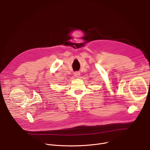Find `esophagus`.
Wrapping results in <instances>:
<instances>
[{"label": "esophagus", "mask_w": 150, "mask_h": 150, "mask_svg": "<svg viewBox=\"0 0 150 150\" xmlns=\"http://www.w3.org/2000/svg\"><path fill=\"white\" fill-rule=\"evenodd\" d=\"M74 76H75V77H76L77 78H79L80 77V72H78V71H76V72H74Z\"/></svg>", "instance_id": "34e87169"}]
</instances>
